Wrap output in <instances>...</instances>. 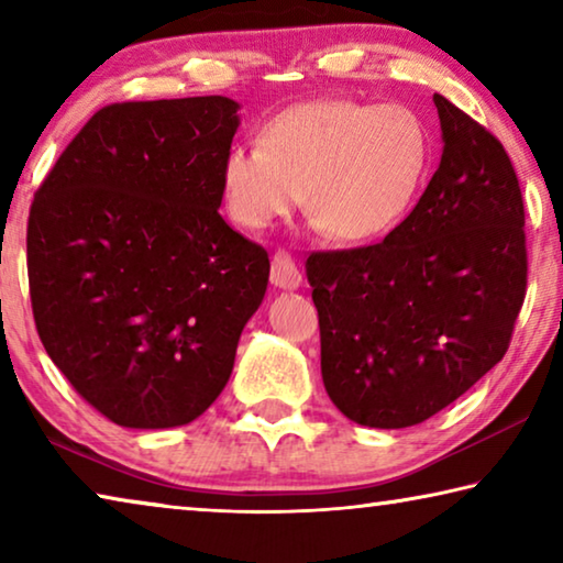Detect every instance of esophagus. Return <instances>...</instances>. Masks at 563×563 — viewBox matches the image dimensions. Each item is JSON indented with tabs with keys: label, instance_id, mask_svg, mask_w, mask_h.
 <instances>
[{
	"label": "esophagus",
	"instance_id": "obj_1",
	"mask_svg": "<svg viewBox=\"0 0 563 563\" xmlns=\"http://www.w3.org/2000/svg\"><path fill=\"white\" fill-rule=\"evenodd\" d=\"M271 280L275 288H285V290H295L300 285L302 275L298 271V263H295V258L288 251H275L273 263H271Z\"/></svg>",
	"mask_w": 563,
	"mask_h": 563
}]
</instances>
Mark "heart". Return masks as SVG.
<instances>
[{
    "instance_id": "heart-1",
    "label": "heart",
    "mask_w": 563,
    "mask_h": 563,
    "mask_svg": "<svg viewBox=\"0 0 563 563\" xmlns=\"http://www.w3.org/2000/svg\"><path fill=\"white\" fill-rule=\"evenodd\" d=\"M432 164L427 123L405 103L316 99L273 117L261 144L228 148L223 198L253 231L305 201L342 243H365L402 223Z\"/></svg>"
}]
</instances>
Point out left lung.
Segmentation results:
<instances>
[{"label":"left lung","mask_w":563,"mask_h":563,"mask_svg":"<svg viewBox=\"0 0 563 563\" xmlns=\"http://www.w3.org/2000/svg\"><path fill=\"white\" fill-rule=\"evenodd\" d=\"M444 151L383 243L318 251L308 280L320 369L352 422L430 419L504 357L527 295L519 178L499 139L434 93Z\"/></svg>","instance_id":"8db88e82"}]
</instances>
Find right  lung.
<instances>
[{"label": "right lung", "mask_w": 563, "mask_h": 563, "mask_svg": "<svg viewBox=\"0 0 563 563\" xmlns=\"http://www.w3.org/2000/svg\"><path fill=\"white\" fill-rule=\"evenodd\" d=\"M238 123L225 97L111 103L34 194L36 332L76 393L121 427L203 415L268 288L265 247L218 213Z\"/></svg>", "instance_id": "add662e5"}]
</instances>
